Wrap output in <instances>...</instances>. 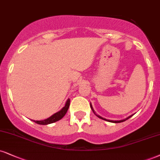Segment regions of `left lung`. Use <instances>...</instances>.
I'll list each match as a JSON object with an SVG mask.
<instances>
[{
	"instance_id": "1",
	"label": "left lung",
	"mask_w": 160,
	"mask_h": 160,
	"mask_svg": "<svg viewBox=\"0 0 160 160\" xmlns=\"http://www.w3.org/2000/svg\"><path fill=\"white\" fill-rule=\"evenodd\" d=\"M90 107H91V108H92V111H93V112H94V113H95V112H94V109H93V108H92V106L91 104H90ZM95 115H96V114H95ZM97 115V116H98V118H101V119H103V120H105V121H108V122H114V123H120V122H124V121H126V120H127V119H128L129 118H130V117H131V116H132V115H131V116L128 117V118L124 119V120H122V121H110V120H107V119H105V118H102V117H101V116H100V115Z\"/></svg>"
}]
</instances>
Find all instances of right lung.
Here are the masks:
<instances>
[{
	"mask_svg": "<svg viewBox=\"0 0 160 160\" xmlns=\"http://www.w3.org/2000/svg\"><path fill=\"white\" fill-rule=\"evenodd\" d=\"M69 106H70V100H68L65 103V107H63L62 109H61L60 111L58 112L55 113L53 114L52 116L50 117V118L45 119V120H42V121H33L34 122L38 124H42V125H46L48 124H51V123L56 122L57 121L60 120L61 118H62L64 117V115L66 114L67 111H68Z\"/></svg>",
	"mask_w": 160,
	"mask_h": 160,
	"instance_id": "obj_1",
	"label": "right lung"
}]
</instances>
